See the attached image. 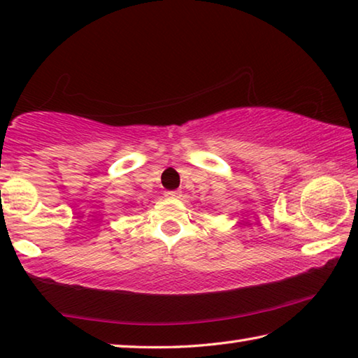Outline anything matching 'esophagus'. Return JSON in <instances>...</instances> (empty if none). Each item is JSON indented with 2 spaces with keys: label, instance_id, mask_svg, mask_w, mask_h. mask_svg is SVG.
<instances>
[{
  "label": "esophagus",
  "instance_id": "obj_1",
  "mask_svg": "<svg viewBox=\"0 0 358 358\" xmlns=\"http://www.w3.org/2000/svg\"><path fill=\"white\" fill-rule=\"evenodd\" d=\"M168 195L171 198H180V196H182V192H180V190H169Z\"/></svg>",
  "mask_w": 358,
  "mask_h": 358
}]
</instances>
